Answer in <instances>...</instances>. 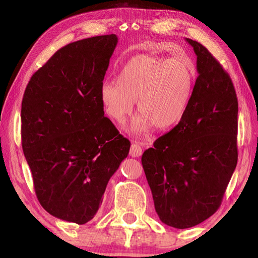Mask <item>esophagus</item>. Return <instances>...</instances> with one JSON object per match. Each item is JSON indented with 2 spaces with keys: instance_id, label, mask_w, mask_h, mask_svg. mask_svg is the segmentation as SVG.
Instances as JSON below:
<instances>
[{
  "instance_id": "obj_1",
  "label": "esophagus",
  "mask_w": 258,
  "mask_h": 258,
  "mask_svg": "<svg viewBox=\"0 0 258 258\" xmlns=\"http://www.w3.org/2000/svg\"><path fill=\"white\" fill-rule=\"evenodd\" d=\"M130 155L132 157H140L142 155V148L139 143H133L131 146V150H130Z\"/></svg>"
}]
</instances>
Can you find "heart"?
<instances>
[{
	"mask_svg": "<svg viewBox=\"0 0 258 258\" xmlns=\"http://www.w3.org/2000/svg\"><path fill=\"white\" fill-rule=\"evenodd\" d=\"M195 84V68L182 59L140 54L124 64L117 82L103 83L100 100L106 115L119 125L125 124L137 100L140 113L134 132H148L154 125L166 130L183 118Z\"/></svg>",
	"mask_w": 258,
	"mask_h": 258,
	"instance_id": "b5f03b06",
	"label": "heart"
}]
</instances>
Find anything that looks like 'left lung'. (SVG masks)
Instances as JSON below:
<instances>
[{"label": "left lung", "mask_w": 258, "mask_h": 258, "mask_svg": "<svg viewBox=\"0 0 258 258\" xmlns=\"http://www.w3.org/2000/svg\"><path fill=\"white\" fill-rule=\"evenodd\" d=\"M198 77L178 124L142 155V166L163 223L198 225L221 206L238 161V99L229 74L200 43Z\"/></svg>", "instance_id": "1"}]
</instances>
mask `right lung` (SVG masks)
Listing matches in <instances>:
<instances>
[{
  "instance_id": "add662e5",
  "label": "right lung",
  "mask_w": 258,
  "mask_h": 258,
  "mask_svg": "<svg viewBox=\"0 0 258 258\" xmlns=\"http://www.w3.org/2000/svg\"><path fill=\"white\" fill-rule=\"evenodd\" d=\"M117 42L110 34L61 47L30 78L21 103V145L38 202L76 224L94 217L130 151L100 100Z\"/></svg>"
}]
</instances>
